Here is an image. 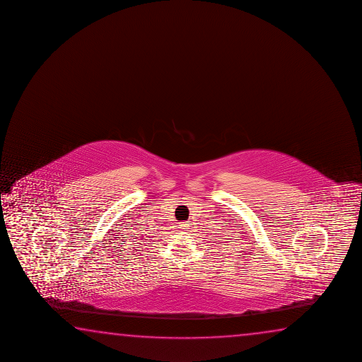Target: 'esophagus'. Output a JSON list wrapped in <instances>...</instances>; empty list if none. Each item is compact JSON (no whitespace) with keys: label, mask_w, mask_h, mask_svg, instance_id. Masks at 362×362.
Returning <instances> with one entry per match:
<instances>
[{"label":"esophagus","mask_w":362,"mask_h":362,"mask_svg":"<svg viewBox=\"0 0 362 362\" xmlns=\"http://www.w3.org/2000/svg\"><path fill=\"white\" fill-rule=\"evenodd\" d=\"M178 226L179 229H182V230H188V229H190L188 221H183V223H180Z\"/></svg>","instance_id":"34e87169"}]
</instances>
